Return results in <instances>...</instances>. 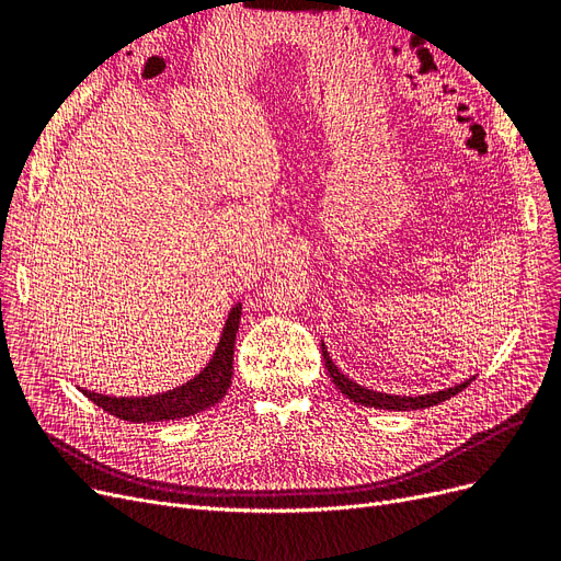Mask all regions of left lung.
Wrapping results in <instances>:
<instances>
[{
	"label": "left lung",
	"mask_w": 561,
	"mask_h": 561,
	"mask_svg": "<svg viewBox=\"0 0 561 561\" xmlns=\"http://www.w3.org/2000/svg\"><path fill=\"white\" fill-rule=\"evenodd\" d=\"M322 360H325V367L330 371V379L332 383L342 390V393L358 402L363 407H375V410H396V412H407V410H426V407H433V404H439L445 402L449 398H454L456 393H461V390L472 381H463L458 386H451V388H445V390H437V393H426V396H416V398H407V396H388V393H377V390H369L365 386H358L355 381H351L348 377H344V371H339L336 365L332 363L330 353L325 348V344H322Z\"/></svg>",
	"instance_id": "left-lung-1"
}]
</instances>
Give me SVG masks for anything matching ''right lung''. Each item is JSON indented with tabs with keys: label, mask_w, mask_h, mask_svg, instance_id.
Returning a JSON list of instances; mask_svg holds the SVG:
<instances>
[{
	"label": "right lung",
	"mask_w": 561,
	"mask_h": 561,
	"mask_svg": "<svg viewBox=\"0 0 561 561\" xmlns=\"http://www.w3.org/2000/svg\"><path fill=\"white\" fill-rule=\"evenodd\" d=\"M239 322H241V304H236L227 318L222 339H219V346L208 367L192 381H186L180 388L168 390V393L149 396V398H110V396L91 393V390H81V393L98 407H103V410L110 412L112 416L133 421V423L173 421V419L194 416L222 400L227 393L231 375H233V346H236V332H239Z\"/></svg>",
	"instance_id": "obj_1"
}]
</instances>
